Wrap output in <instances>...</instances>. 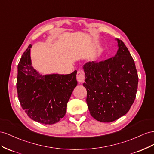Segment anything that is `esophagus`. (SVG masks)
I'll return each mask as SVG.
<instances>
[{
  "label": "esophagus",
  "instance_id": "34e87169",
  "mask_svg": "<svg viewBox=\"0 0 154 154\" xmlns=\"http://www.w3.org/2000/svg\"><path fill=\"white\" fill-rule=\"evenodd\" d=\"M77 81L79 82H83L85 81V75L83 73V72L82 71H80V70H78L77 72Z\"/></svg>",
  "mask_w": 154,
  "mask_h": 154
}]
</instances>
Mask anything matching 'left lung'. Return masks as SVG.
Listing matches in <instances>:
<instances>
[{"instance_id": "8db88e82", "label": "left lung", "mask_w": 154, "mask_h": 154, "mask_svg": "<svg viewBox=\"0 0 154 154\" xmlns=\"http://www.w3.org/2000/svg\"><path fill=\"white\" fill-rule=\"evenodd\" d=\"M115 57L86 63V103L91 116L103 122L118 119L129 111L137 90L138 75L134 60L125 43L117 39Z\"/></svg>"}]
</instances>
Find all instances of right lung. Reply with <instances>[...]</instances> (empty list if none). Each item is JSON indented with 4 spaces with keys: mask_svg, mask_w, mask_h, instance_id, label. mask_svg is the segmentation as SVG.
Here are the masks:
<instances>
[{
    "mask_svg": "<svg viewBox=\"0 0 154 154\" xmlns=\"http://www.w3.org/2000/svg\"><path fill=\"white\" fill-rule=\"evenodd\" d=\"M29 45L18 64L17 89L22 108L33 121L53 125L64 117L67 103L77 85V71L71 74L42 75L32 66Z\"/></svg>",
    "mask_w": 154,
    "mask_h": 154,
    "instance_id": "obj_1",
    "label": "right lung"
}]
</instances>
